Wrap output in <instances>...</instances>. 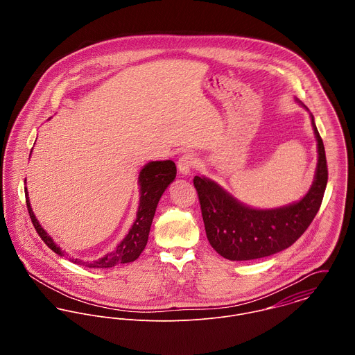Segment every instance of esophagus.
I'll return each instance as SVG.
<instances>
[{
	"instance_id": "1",
	"label": "esophagus",
	"mask_w": 355,
	"mask_h": 355,
	"mask_svg": "<svg viewBox=\"0 0 355 355\" xmlns=\"http://www.w3.org/2000/svg\"><path fill=\"white\" fill-rule=\"evenodd\" d=\"M198 158L197 155H194L193 153H186L183 154L179 161H178V169L180 173L183 175H187L190 173L193 169H196L198 166Z\"/></svg>"
}]
</instances>
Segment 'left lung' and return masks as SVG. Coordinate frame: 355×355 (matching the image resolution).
<instances>
[{"label":"left lung","instance_id":"8db88e82","mask_svg":"<svg viewBox=\"0 0 355 355\" xmlns=\"http://www.w3.org/2000/svg\"><path fill=\"white\" fill-rule=\"evenodd\" d=\"M311 124L318 146V162L311 189L300 202L272 210L248 207L206 178H194L209 243L221 257L246 261L279 253L294 245L315 217L328 182L322 139Z\"/></svg>","mask_w":355,"mask_h":355}]
</instances>
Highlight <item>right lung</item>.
Returning <instances> with one entry per match:
<instances>
[{
    "label": "right lung",
    "instance_id": "right-lung-1",
    "mask_svg": "<svg viewBox=\"0 0 355 355\" xmlns=\"http://www.w3.org/2000/svg\"><path fill=\"white\" fill-rule=\"evenodd\" d=\"M176 178V165L173 161L166 159V161H153L141 171L139 173V184H141V202H139V209L137 213V220L127 234V236L123 239V242L116 248L114 252L106 254L100 259L94 262H82L78 258H69V261L78 263V265H86L89 268H112L120 263H127L135 261L144 249L146 248L149 232H150V225H152L153 217L155 213V207L158 205V201L165 191V189L173 182ZM26 193V203H27V210L30 214V218L33 221V225L41 239L45 242L48 248L58 255H62L61 249L53 242L51 236L45 232V230L40 225L38 220L35 218L33 209L30 206L28 201V194L27 189H24Z\"/></svg>",
    "mask_w": 355,
    "mask_h": 355
}]
</instances>
